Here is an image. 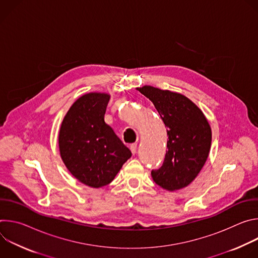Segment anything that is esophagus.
<instances>
[{"instance_id":"esophagus-1","label":"esophagus","mask_w":258,"mask_h":258,"mask_svg":"<svg viewBox=\"0 0 258 258\" xmlns=\"http://www.w3.org/2000/svg\"><path fill=\"white\" fill-rule=\"evenodd\" d=\"M130 149H131L132 153L135 155V154L137 153V143H133V144H131V146H130Z\"/></svg>"}]
</instances>
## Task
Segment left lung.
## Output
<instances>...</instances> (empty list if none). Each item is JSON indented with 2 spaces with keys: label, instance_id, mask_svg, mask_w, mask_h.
<instances>
[{
  "label": "left lung",
  "instance_id": "obj_1",
  "mask_svg": "<svg viewBox=\"0 0 258 258\" xmlns=\"http://www.w3.org/2000/svg\"><path fill=\"white\" fill-rule=\"evenodd\" d=\"M155 106L167 128V151L163 164L153 169V180L175 191L187 187L204 166L211 147V128L203 112L178 93L151 86L138 88Z\"/></svg>",
  "mask_w": 258,
  "mask_h": 258
}]
</instances>
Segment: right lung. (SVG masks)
Listing matches in <instances>:
<instances>
[{
	"label": "right lung",
	"instance_id": "right-lung-1",
	"mask_svg": "<svg viewBox=\"0 0 258 258\" xmlns=\"http://www.w3.org/2000/svg\"><path fill=\"white\" fill-rule=\"evenodd\" d=\"M110 99L105 93H89L69 108L59 132V151L81 182L101 188L111 182L132 152L109 126L104 115Z\"/></svg>",
	"mask_w": 258,
	"mask_h": 258
}]
</instances>
